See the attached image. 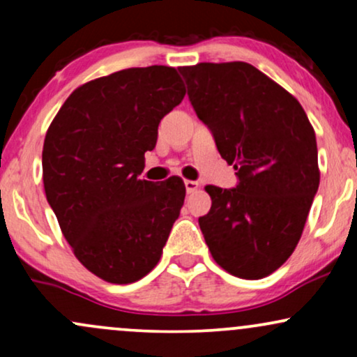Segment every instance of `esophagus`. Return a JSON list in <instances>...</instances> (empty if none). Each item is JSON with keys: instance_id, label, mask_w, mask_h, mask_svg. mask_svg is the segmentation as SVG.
Returning a JSON list of instances; mask_svg holds the SVG:
<instances>
[{"instance_id": "1", "label": "esophagus", "mask_w": 357, "mask_h": 357, "mask_svg": "<svg viewBox=\"0 0 357 357\" xmlns=\"http://www.w3.org/2000/svg\"><path fill=\"white\" fill-rule=\"evenodd\" d=\"M184 186H186V192H195L196 190H198V183L190 181V179H186V181H184Z\"/></svg>"}]
</instances>
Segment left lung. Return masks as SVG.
Masks as SVG:
<instances>
[{
	"instance_id": "left-lung-1",
	"label": "left lung",
	"mask_w": 357,
	"mask_h": 357,
	"mask_svg": "<svg viewBox=\"0 0 357 357\" xmlns=\"http://www.w3.org/2000/svg\"><path fill=\"white\" fill-rule=\"evenodd\" d=\"M196 116L213 132L238 184L206 186L199 218L211 257L231 275L258 280L292 255L317 192L314 127L292 93L245 61L179 67Z\"/></svg>"
}]
</instances>
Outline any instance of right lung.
<instances>
[{
	"label": "right lung",
	"instance_id": "right-lung-1",
	"mask_svg": "<svg viewBox=\"0 0 357 357\" xmlns=\"http://www.w3.org/2000/svg\"><path fill=\"white\" fill-rule=\"evenodd\" d=\"M184 93L173 67L126 68L73 90L47 130L48 204L73 255L110 284H132L158 265L181 211V178L139 174L159 122Z\"/></svg>",
	"mask_w": 357,
	"mask_h": 357
}]
</instances>
